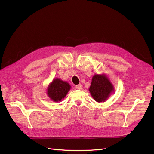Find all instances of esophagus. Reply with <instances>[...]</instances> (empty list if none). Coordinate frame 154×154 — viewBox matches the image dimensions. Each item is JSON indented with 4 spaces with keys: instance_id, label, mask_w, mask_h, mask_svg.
I'll return each mask as SVG.
<instances>
[{
    "instance_id": "obj_1",
    "label": "esophagus",
    "mask_w": 154,
    "mask_h": 154,
    "mask_svg": "<svg viewBox=\"0 0 154 154\" xmlns=\"http://www.w3.org/2000/svg\"><path fill=\"white\" fill-rule=\"evenodd\" d=\"M75 88H77V89L81 90V89H82L83 86H82V85H81V84H79V85H75Z\"/></svg>"
}]
</instances>
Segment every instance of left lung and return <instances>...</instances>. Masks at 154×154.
Returning a JSON list of instances; mask_svg holds the SVG:
<instances>
[{
    "label": "left lung",
    "mask_w": 154,
    "mask_h": 154,
    "mask_svg": "<svg viewBox=\"0 0 154 154\" xmlns=\"http://www.w3.org/2000/svg\"><path fill=\"white\" fill-rule=\"evenodd\" d=\"M88 91L92 98L100 103L106 102L114 92V87L106 74H95Z\"/></svg>",
    "instance_id": "1"
}]
</instances>
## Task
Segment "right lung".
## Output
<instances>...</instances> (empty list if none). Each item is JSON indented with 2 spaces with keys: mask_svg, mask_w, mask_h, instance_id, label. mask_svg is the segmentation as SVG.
I'll list each match as a JSON object with an SVG mask.
<instances>
[{
  "mask_svg": "<svg viewBox=\"0 0 154 154\" xmlns=\"http://www.w3.org/2000/svg\"><path fill=\"white\" fill-rule=\"evenodd\" d=\"M70 85L59 78L53 79L47 88V94L52 101L61 102L70 91Z\"/></svg>",
  "mask_w": 154,
  "mask_h": 154,
  "instance_id": "obj_1",
  "label": "right lung"
}]
</instances>
